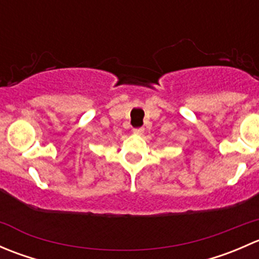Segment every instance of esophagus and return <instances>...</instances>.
I'll use <instances>...</instances> for the list:
<instances>
[{
	"label": "esophagus",
	"instance_id": "1",
	"mask_svg": "<svg viewBox=\"0 0 259 259\" xmlns=\"http://www.w3.org/2000/svg\"><path fill=\"white\" fill-rule=\"evenodd\" d=\"M133 133L138 135H142L144 133V127H137V129H133Z\"/></svg>",
	"mask_w": 259,
	"mask_h": 259
}]
</instances>
